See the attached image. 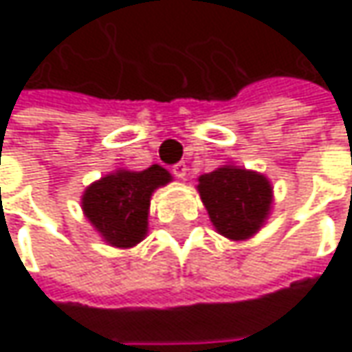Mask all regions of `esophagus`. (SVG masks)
Instances as JSON below:
<instances>
[{
	"instance_id": "obj_1",
	"label": "esophagus",
	"mask_w": 352,
	"mask_h": 352,
	"mask_svg": "<svg viewBox=\"0 0 352 352\" xmlns=\"http://www.w3.org/2000/svg\"><path fill=\"white\" fill-rule=\"evenodd\" d=\"M172 174H174L176 178L184 180V178H186V174H188V166H186V162H178V164H174V166H172Z\"/></svg>"
}]
</instances>
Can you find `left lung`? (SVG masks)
I'll return each mask as SVG.
<instances>
[{
  "label": "left lung",
  "instance_id": "obj_1",
  "mask_svg": "<svg viewBox=\"0 0 352 352\" xmlns=\"http://www.w3.org/2000/svg\"><path fill=\"white\" fill-rule=\"evenodd\" d=\"M197 192L219 235L247 241L270 217L274 192L270 180L254 170L221 164L197 178Z\"/></svg>",
  "mask_w": 352,
  "mask_h": 352
}]
</instances>
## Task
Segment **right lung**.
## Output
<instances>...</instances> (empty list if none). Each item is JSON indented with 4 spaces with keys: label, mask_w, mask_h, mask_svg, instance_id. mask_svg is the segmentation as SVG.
<instances>
[{
    "label": "right lung",
    "mask_w": 352,
    "mask_h": 352,
    "mask_svg": "<svg viewBox=\"0 0 352 352\" xmlns=\"http://www.w3.org/2000/svg\"><path fill=\"white\" fill-rule=\"evenodd\" d=\"M168 182L172 174L158 164L113 170L84 190L82 211L109 247L131 249L146 236L151 197Z\"/></svg>",
    "instance_id": "right-lung-1"
}]
</instances>
